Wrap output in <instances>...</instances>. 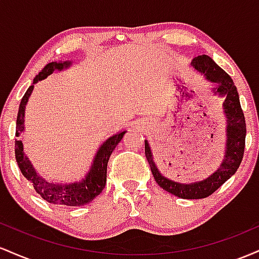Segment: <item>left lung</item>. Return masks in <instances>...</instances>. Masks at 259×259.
Listing matches in <instances>:
<instances>
[{
	"label": "left lung",
	"instance_id": "8db88e82",
	"mask_svg": "<svg viewBox=\"0 0 259 259\" xmlns=\"http://www.w3.org/2000/svg\"><path fill=\"white\" fill-rule=\"evenodd\" d=\"M191 67L195 72L201 74L207 81L213 85V94L218 95L219 97H224L223 113L227 121V142H225L224 157L221 165L214 173L203 180L190 184L173 181L163 177L159 169L157 168L150 144L147 140H145V154L156 183L169 194L186 200L208 197L233 177L241 164L246 139L245 117L240 105L237 89L230 75L225 73L209 56L206 55L192 59Z\"/></svg>",
	"mask_w": 259,
	"mask_h": 259
}]
</instances>
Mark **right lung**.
<instances>
[{"mask_svg":"<svg viewBox=\"0 0 259 259\" xmlns=\"http://www.w3.org/2000/svg\"><path fill=\"white\" fill-rule=\"evenodd\" d=\"M72 61H58L51 62L42 68L40 73L35 76L34 81L30 85L23 96L19 105V111H18L17 117V126H16V160L22 174L34 185L35 191L37 192L44 200L53 204H62V206L79 207L92 202L95 197H97L106 186L107 180V163H108L109 157L114 150L115 146L121 141L124 134L126 130L119 132L111 136L103 142L99 147L96 154H95L94 160L91 163V167L86 173L85 178L81 180L74 181V183H53L45 179L41 174L35 169L34 164L29 157L24 152V144L20 139L24 134L25 130V107L28 103L29 97L31 96V92L34 90V86L36 82L46 79L47 76L51 75L53 72L58 70L68 69L72 65Z\"/></svg>","mask_w":259,"mask_h":259,"instance_id":"obj_1","label":"right lung"}]
</instances>
